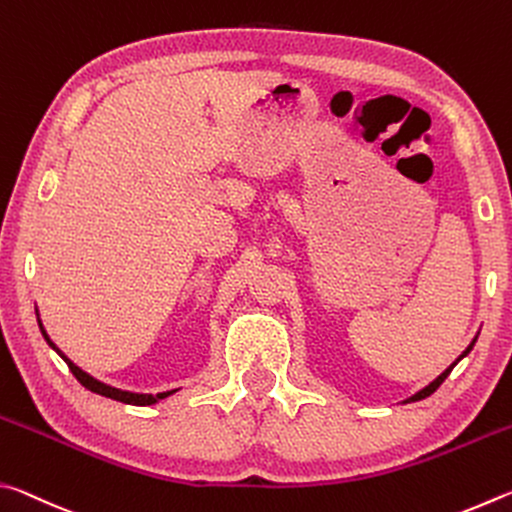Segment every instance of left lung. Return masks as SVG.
I'll return each mask as SVG.
<instances>
[{
  "label": "left lung",
  "mask_w": 512,
  "mask_h": 512,
  "mask_svg": "<svg viewBox=\"0 0 512 512\" xmlns=\"http://www.w3.org/2000/svg\"><path fill=\"white\" fill-rule=\"evenodd\" d=\"M474 343H476V339H474V341H472L470 345H467V348H465V352H463V354H461V357H458V359H456V361L452 363V366H449V368H447V370L443 372V375H438L436 379H433V381H431V384H429V386H424V388H422V391H418V393H415L413 397H409V400H406V402H418V400H424V397H429V395H431L433 391H436V388H438L440 384H443V381H445V379L449 377V372H452V368L456 366V363H458V361H461L463 357H467V354H470V350H472V345H474Z\"/></svg>",
  "instance_id": "left-lung-1"
}]
</instances>
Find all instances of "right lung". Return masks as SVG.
Masks as SVG:
<instances>
[{
    "label": "right lung",
    "instance_id": "obj_1",
    "mask_svg": "<svg viewBox=\"0 0 512 512\" xmlns=\"http://www.w3.org/2000/svg\"><path fill=\"white\" fill-rule=\"evenodd\" d=\"M38 325H40V332H42V336H45V341L51 345V348H54V350L60 354V357H63V361L67 363L69 370H72V375H74L76 379H79L81 384H83L85 388H88V391H92V393L103 395V397H110V400H117V402H124V404H133V406H151V404H155V402L164 400V397H169V395L176 393V391H167V393H158V395H149V393H131V391H121V388H115V386L103 384V381L94 379L92 375H88V372L81 370L79 366H76L74 361H69V359L65 357V354L56 348V343L49 339L47 332H45V327H42L40 320H38Z\"/></svg>",
    "mask_w": 512,
    "mask_h": 512
}]
</instances>
